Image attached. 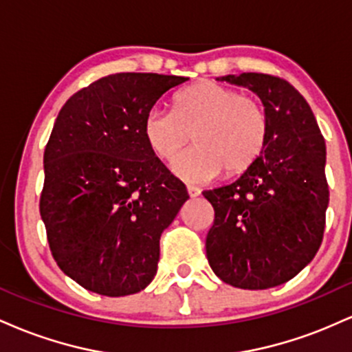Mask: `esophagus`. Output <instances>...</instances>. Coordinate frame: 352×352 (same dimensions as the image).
<instances>
[{"label": "esophagus", "mask_w": 352, "mask_h": 352, "mask_svg": "<svg viewBox=\"0 0 352 352\" xmlns=\"http://www.w3.org/2000/svg\"><path fill=\"white\" fill-rule=\"evenodd\" d=\"M187 190H188V195L192 197V199H195V197H199L200 192H201V190H200L199 187H193V185H188Z\"/></svg>", "instance_id": "1"}]
</instances>
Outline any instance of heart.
<instances>
[{
  "label": "heart",
  "instance_id": "obj_1",
  "mask_svg": "<svg viewBox=\"0 0 352 352\" xmlns=\"http://www.w3.org/2000/svg\"><path fill=\"white\" fill-rule=\"evenodd\" d=\"M142 131L148 148L162 160H172L193 137L197 145L173 162V172L204 184L221 172L240 175L260 159L268 140V116L260 100L200 80L173 98V111L148 109Z\"/></svg>",
  "mask_w": 352,
  "mask_h": 352
}]
</instances>
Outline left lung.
I'll return each mask as SVG.
<instances>
[{
  "label": "left lung",
  "instance_id": "1",
  "mask_svg": "<svg viewBox=\"0 0 352 352\" xmlns=\"http://www.w3.org/2000/svg\"><path fill=\"white\" fill-rule=\"evenodd\" d=\"M218 80L261 99L268 140L236 182L204 192L215 210L205 241L208 263L235 288H273L296 276L321 246L329 204L324 137L288 80L260 72Z\"/></svg>",
  "mask_w": 352,
  "mask_h": 352
}]
</instances>
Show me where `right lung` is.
Here are the masks:
<instances>
[{"mask_svg": "<svg viewBox=\"0 0 352 352\" xmlns=\"http://www.w3.org/2000/svg\"><path fill=\"white\" fill-rule=\"evenodd\" d=\"M187 78L119 72L67 99L44 151L39 212L56 263L104 296L139 293L153 280L160 235L188 199L155 157L144 117Z\"/></svg>", "mask_w": 352, "mask_h": 352, "instance_id": "obj_1", "label": "right lung"}]
</instances>
